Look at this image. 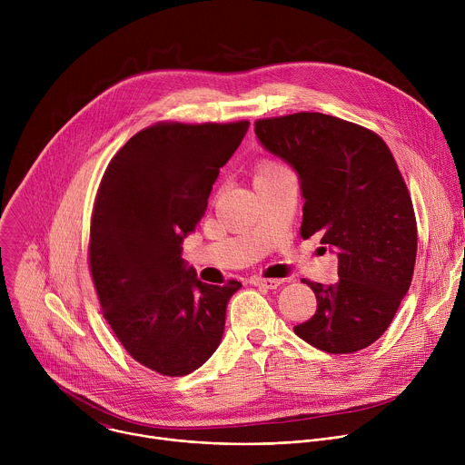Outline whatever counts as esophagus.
Masks as SVG:
<instances>
[{"instance_id": "34e87169", "label": "esophagus", "mask_w": 465, "mask_h": 465, "mask_svg": "<svg viewBox=\"0 0 465 465\" xmlns=\"http://www.w3.org/2000/svg\"><path fill=\"white\" fill-rule=\"evenodd\" d=\"M252 285L262 287V289H278L282 285V280H267V278H252Z\"/></svg>"}]
</instances>
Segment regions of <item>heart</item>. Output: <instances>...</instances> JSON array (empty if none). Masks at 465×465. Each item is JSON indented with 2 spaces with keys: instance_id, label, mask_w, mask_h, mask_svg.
Masks as SVG:
<instances>
[{
  "instance_id": "heart-1",
  "label": "heart",
  "mask_w": 465,
  "mask_h": 465,
  "mask_svg": "<svg viewBox=\"0 0 465 465\" xmlns=\"http://www.w3.org/2000/svg\"><path fill=\"white\" fill-rule=\"evenodd\" d=\"M283 167L280 165V163H276V162H272V160H262V162H259L257 163V167H255V180H261V178H264V176H269V174H274V173H278V171H282Z\"/></svg>"
}]
</instances>
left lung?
Here are the masks:
<instances>
[{"label": "left lung", "mask_w": 465, "mask_h": 465, "mask_svg": "<svg viewBox=\"0 0 465 465\" xmlns=\"http://www.w3.org/2000/svg\"><path fill=\"white\" fill-rule=\"evenodd\" d=\"M259 143L300 178L303 239L318 235L339 257V282L307 283L316 312L294 327L325 353L371 346L409 292L418 226L407 183L375 132L318 112L255 121Z\"/></svg>", "instance_id": "obj_1"}]
</instances>
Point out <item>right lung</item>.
I'll use <instances>...</instances> for the list:
<instances>
[{
	"mask_svg": "<svg viewBox=\"0 0 465 465\" xmlns=\"http://www.w3.org/2000/svg\"><path fill=\"white\" fill-rule=\"evenodd\" d=\"M248 124H153L119 149L101 180L88 248L99 303L130 357L162 375H187L215 353L241 289L233 280L203 283L182 242Z\"/></svg>",
	"mask_w": 465,
	"mask_h": 465,
	"instance_id": "add662e5",
	"label": "right lung"
}]
</instances>
